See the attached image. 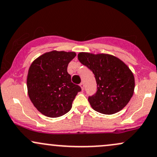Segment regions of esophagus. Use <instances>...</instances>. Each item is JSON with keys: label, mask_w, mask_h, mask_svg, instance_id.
I'll return each instance as SVG.
<instances>
[{"label": "esophagus", "mask_w": 157, "mask_h": 157, "mask_svg": "<svg viewBox=\"0 0 157 157\" xmlns=\"http://www.w3.org/2000/svg\"><path fill=\"white\" fill-rule=\"evenodd\" d=\"M80 86L81 87V89H82V90L84 89V83H83V82H81V83L80 84Z\"/></svg>", "instance_id": "1"}]
</instances>
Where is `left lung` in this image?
<instances>
[{"label": "left lung", "instance_id": "1", "mask_svg": "<svg viewBox=\"0 0 157 157\" xmlns=\"http://www.w3.org/2000/svg\"><path fill=\"white\" fill-rule=\"evenodd\" d=\"M77 57L95 75L97 93L89 97L91 108L103 114H113L125 108L135 87L134 74L128 66L109 54L80 52Z\"/></svg>", "mask_w": 157, "mask_h": 157}]
</instances>
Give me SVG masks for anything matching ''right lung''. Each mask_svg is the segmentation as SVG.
<instances>
[{"label":"right lung","mask_w":157,"mask_h":157,"mask_svg":"<svg viewBox=\"0 0 157 157\" xmlns=\"http://www.w3.org/2000/svg\"><path fill=\"white\" fill-rule=\"evenodd\" d=\"M75 52H46L32 63L27 75V91L37 111L48 117L63 116L72 107L81 88L71 82L67 72Z\"/></svg>","instance_id":"1"}]
</instances>
